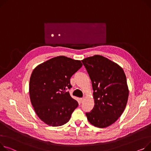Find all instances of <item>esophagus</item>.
<instances>
[{
    "mask_svg": "<svg viewBox=\"0 0 151 151\" xmlns=\"http://www.w3.org/2000/svg\"><path fill=\"white\" fill-rule=\"evenodd\" d=\"M84 98H80V101H81V103H83V102L84 101Z\"/></svg>",
    "mask_w": 151,
    "mask_h": 151,
    "instance_id": "34e87169",
    "label": "esophagus"
}]
</instances>
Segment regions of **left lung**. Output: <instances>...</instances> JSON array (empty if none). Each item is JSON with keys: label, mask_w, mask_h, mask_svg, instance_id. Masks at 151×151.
<instances>
[{"label": "left lung", "mask_w": 151, "mask_h": 151, "mask_svg": "<svg viewBox=\"0 0 151 151\" xmlns=\"http://www.w3.org/2000/svg\"><path fill=\"white\" fill-rule=\"evenodd\" d=\"M91 79L95 106L86 114L92 125L104 128L114 123L126 108L129 89L123 68L110 59L95 55L82 60Z\"/></svg>", "instance_id": "left-lung-1"}]
</instances>
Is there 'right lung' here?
<instances>
[{
  "mask_svg": "<svg viewBox=\"0 0 151 151\" xmlns=\"http://www.w3.org/2000/svg\"><path fill=\"white\" fill-rule=\"evenodd\" d=\"M82 65L81 61L59 56L33 70L29 84L30 101L38 117L48 126L67 123L78 106L67 90L72 87L70 78Z\"/></svg>",
  "mask_w": 151,
  "mask_h": 151,
  "instance_id": "obj_1",
  "label": "right lung"
}]
</instances>
